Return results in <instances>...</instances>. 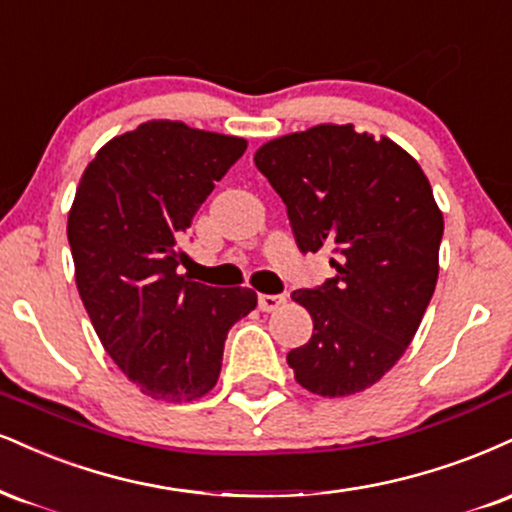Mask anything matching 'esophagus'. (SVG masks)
I'll return each instance as SVG.
<instances>
[{
	"label": "esophagus",
	"instance_id": "esophagus-1",
	"mask_svg": "<svg viewBox=\"0 0 512 512\" xmlns=\"http://www.w3.org/2000/svg\"><path fill=\"white\" fill-rule=\"evenodd\" d=\"M257 303H260V310L262 312H274V310H279L283 303H286V295H267V293H262L260 298H257Z\"/></svg>",
	"mask_w": 512,
	"mask_h": 512
}]
</instances>
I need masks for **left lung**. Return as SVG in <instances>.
Returning <instances> with one entry per match:
<instances>
[{"mask_svg":"<svg viewBox=\"0 0 512 512\" xmlns=\"http://www.w3.org/2000/svg\"><path fill=\"white\" fill-rule=\"evenodd\" d=\"M255 164L300 252H334L336 274L291 295L315 324L286 357L295 381L326 398L365 391L400 360L434 295L443 214L432 186L403 147L353 123L269 140Z\"/></svg>","mask_w":512,"mask_h":512,"instance_id":"obj_1","label":"left lung"}]
</instances>
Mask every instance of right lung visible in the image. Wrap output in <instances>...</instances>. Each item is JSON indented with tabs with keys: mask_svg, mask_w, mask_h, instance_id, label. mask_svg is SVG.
Wrapping results in <instances>:
<instances>
[{
	"mask_svg": "<svg viewBox=\"0 0 512 512\" xmlns=\"http://www.w3.org/2000/svg\"><path fill=\"white\" fill-rule=\"evenodd\" d=\"M243 138L147 121L109 140L69 212L76 286L104 350L145 396L183 403L217 384L226 334L255 291L178 274L183 238Z\"/></svg>",
	"mask_w": 512,
	"mask_h": 512,
	"instance_id": "add662e5",
	"label": "right lung"
}]
</instances>
